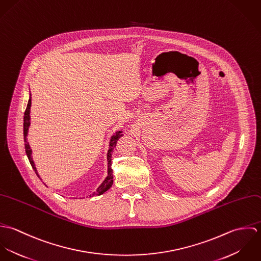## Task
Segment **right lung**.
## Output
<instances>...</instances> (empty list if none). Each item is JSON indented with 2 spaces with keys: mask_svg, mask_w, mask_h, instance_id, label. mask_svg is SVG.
<instances>
[{
  "mask_svg": "<svg viewBox=\"0 0 261 261\" xmlns=\"http://www.w3.org/2000/svg\"><path fill=\"white\" fill-rule=\"evenodd\" d=\"M30 108H31V94H30V98H29V101H28V105H27V108H26V111L24 113V142H25V149H26V153H27V156L29 159V162L33 168V170L35 171L36 175L39 177L38 175L37 169L35 167V164L33 162V159H32V149L29 146V143L27 141V135H28V129H29V126H30ZM123 135L121 134V130H118L116 132L111 139V143H110V149L108 151V177L105 179V181L101 183V185L97 188V190L92 194V195H101L103 194L105 192H107L111 187L112 186V183H113V176H112V154L113 149L115 148V145L118 141L119 138H121ZM40 178V177H39ZM91 196V195H90Z\"/></svg>",
  "mask_w": 261,
  "mask_h": 261,
  "instance_id": "add662e5",
  "label": "right lung"
}]
</instances>
